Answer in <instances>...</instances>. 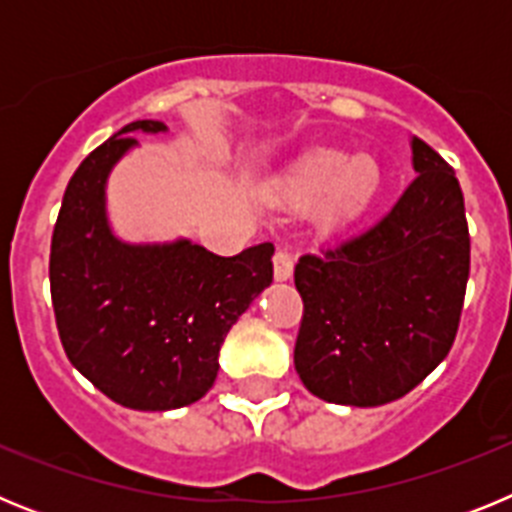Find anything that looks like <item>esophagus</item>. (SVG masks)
I'll list each match as a JSON object with an SVG mask.
<instances>
[{
  "label": "esophagus",
  "instance_id": "34e87169",
  "mask_svg": "<svg viewBox=\"0 0 512 512\" xmlns=\"http://www.w3.org/2000/svg\"><path fill=\"white\" fill-rule=\"evenodd\" d=\"M292 271H295V256L287 251V248H279L274 253V279L277 282H287L292 277Z\"/></svg>",
  "mask_w": 512,
  "mask_h": 512
}]
</instances>
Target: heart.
<instances>
[{
  "label": "heart",
  "instance_id": "heart-1",
  "mask_svg": "<svg viewBox=\"0 0 512 512\" xmlns=\"http://www.w3.org/2000/svg\"><path fill=\"white\" fill-rule=\"evenodd\" d=\"M297 202H318L328 197L330 223H348L359 217L379 189V169L372 158H351L341 151H315L292 169L284 184Z\"/></svg>",
  "mask_w": 512,
  "mask_h": 512
}]
</instances>
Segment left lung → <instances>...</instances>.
<instances>
[{
	"label": "left lung",
	"instance_id": "left-lung-1",
	"mask_svg": "<svg viewBox=\"0 0 512 512\" xmlns=\"http://www.w3.org/2000/svg\"><path fill=\"white\" fill-rule=\"evenodd\" d=\"M415 179L372 228L295 266L302 323L295 369L315 397L377 408L446 359L469 279L459 179L413 138Z\"/></svg>",
	"mask_w": 512,
	"mask_h": 512
}]
</instances>
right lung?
<instances>
[{
    "mask_svg": "<svg viewBox=\"0 0 512 512\" xmlns=\"http://www.w3.org/2000/svg\"><path fill=\"white\" fill-rule=\"evenodd\" d=\"M164 133L135 120L94 148L71 176L51 241V300L71 364L122 408L174 410L207 395L228 330L274 279V246L217 256L192 241L130 246L104 210L112 166Z\"/></svg>",
    "mask_w": 512,
    "mask_h": 512,
    "instance_id": "1",
    "label": "right lung"
}]
</instances>
